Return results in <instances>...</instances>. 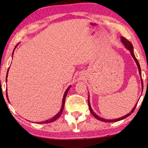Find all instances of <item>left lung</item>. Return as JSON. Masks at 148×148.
I'll list each match as a JSON object with an SVG mask.
<instances>
[{
	"label": "left lung",
	"instance_id": "left-lung-1",
	"mask_svg": "<svg viewBox=\"0 0 148 148\" xmlns=\"http://www.w3.org/2000/svg\"><path fill=\"white\" fill-rule=\"evenodd\" d=\"M121 41H122V43H123V45H125V47H126L127 49H128L130 51L131 55H132V56H133V58H134V60H135L136 63V65H137V66H138V71H139V73H140V76H141V69H140V64H139V63H138V60H137V59L136 58L135 56H134V51H133V45H132V44H131V43L130 42V41H129V40H127L126 38H125L124 37H121ZM141 81H142V82H141V83H142V88H143V81H142V77H141ZM88 105H89V108H90V112H91V113L92 114V115L94 116L95 118L97 119V120H100V121H105V122H116V121H120V120H123V119H125V118H126L127 117H128L129 116H130V115L131 114L134 112V110H135V108H136V105H137V103H136V105L134 106V108H133V109H132L131 112L130 113H129V114H127V115H125V116H123V117H121V118H118V119H115V120H105V119H104V118L99 117V116H97V115L96 114H95V113L94 112V111L92 110V108H91V106H90V101H90V100H89V96H88Z\"/></svg>",
	"mask_w": 148,
	"mask_h": 148
}]
</instances>
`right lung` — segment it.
Returning a JSON list of instances; mask_svg holds the SVG:
<instances>
[{"instance_id":"right-lung-1","label":"right lung","mask_w":148,"mask_h":148,"mask_svg":"<svg viewBox=\"0 0 148 148\" xmlns=\"http://www.w3.org/2000/svg\"><path fill=\"white\" fill-rule=\"evenodd\" d=\"M16 45V46H17ZM16 46H15V47H16ZM14 52H13V54H14ZM8 72H7V75H6V81H7V77H8ZM70 88H71V86H69L68 88H67V89L66 90V92L64 93V97H63V101H62V108H61V110L60 112L57 114L56 116H54V117L53 118L50 119V120H46V121H41V122H37L38 123H50V122H53V121L56 120L57 119H58L60 116V115L62 114V112H63V110H64V105H65V100H66V95H67V92H68L69 90L70 89ZM6 96H7V99L9 101L8 99V95H7V89H6ZM10 102V101H9Z\"/></svg>"}]
</instances>
